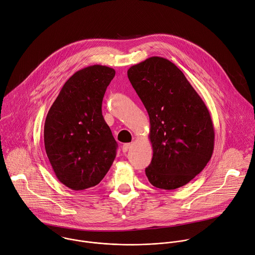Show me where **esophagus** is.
Listing matches in <instances>:
<instances>
[{"label":"esophagus","instance_id":"obj_1","mask_svg":"<svg viewBox=\"0 0 255 255\" xmlns=\"http://www.w3.org/2000/svg\"><path fill=\"white\" fill-rule=\"evenodd\" d=\"M130 145H131L130 143H125V144L123 145V151H124V152H127V151L128 150V148L130 147Z\"/></svg>","mask_w":255,"mask_h":255}]
</instances>
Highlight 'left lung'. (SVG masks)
<instances>
[{
  "mask_svg": "<svg viewBox=\"0 0 255 255\" xmlns=\"http://www.w3.org/2000/svg\"><path fill=\"white\" fill-rule=\"evenodd\" d=\"M128 77L149 117L148 182L164 190L188 184L213 154L214 128L204 101L184 73L163 57L132 65Z\"/></svg>",
  "mask_w": 255,
  "mask_h": 255,
  "instance_id": "left-lung-1",
  "label": "left lung"
}]
</instances>
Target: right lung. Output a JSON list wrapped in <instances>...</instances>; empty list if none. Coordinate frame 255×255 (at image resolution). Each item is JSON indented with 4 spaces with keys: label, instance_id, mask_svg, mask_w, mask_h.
Segmentation results:
<instances>
[{
    "label": "right lung",
    "instance_id": "right-lung-1",
    "mask_svg": "<svg viewBox=\"0 0 255 255\" xmlns=\"http://www.w3.org/2000/svg\"><path fill=\"white\" fill-rule=\"evenodd\" d=\"M115 69L92 65L75 72L50 108L44 144L57 179L80 191L96 186L112 167L118 143L101 105Z\"/></svg>",
    "mask_w": 255,
    "mask_h": 255
}]
</instances>
